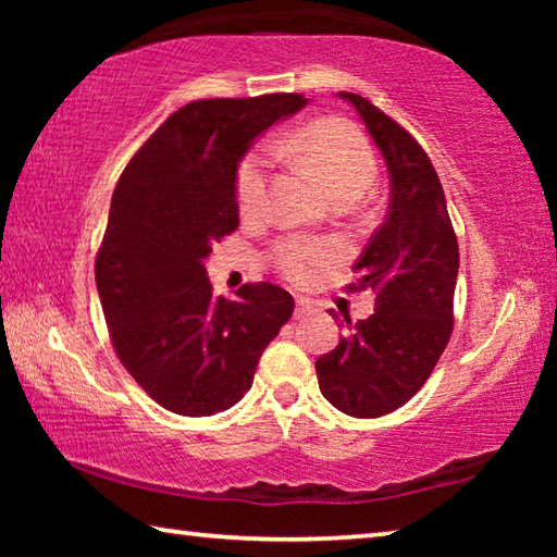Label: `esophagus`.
Masks as SVG:
<instances>
[{"mask_svg": "<svg viewBox=\"0 0 557 557\" xmlns=\"http://www.w3.org/2000/svg\"><path fill=\"white\" fill-rule=\"evenodd\" d=\"M314 309H317L314 301H309V299H305V297H297V309H295V317H297V319L312 314Z\"/></svg>", "mask_w": 557, "mask_h": 557, "instance_id": "34e87169", "label": "esophagus"}]
</instances>
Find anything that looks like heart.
Wrapping results in <instances>:
<instances>
[{
  "instance_id": "obj_1",
  "label": "heart",
  "mask_w": 557,
  "mask_h": 557,
  "mask_svg": "<svg viewBox=\"0 0 557 557\" xmlns=\"http://www.w3.org/2000/svg\"><path fill=\"white\" fill-rule=\"evenodd\" d=\"M289 147L309 166V172L322 182L332 199L348 196L356 201L379 174V159H375L371 143L351 122L334 117L309 122L295 132ZM268 166L270 159L265 149H252L248 157H243L238 166L235 201H238V211L245 219H256L265 209ZM272 258L287 280L309 282L338 262L342 252L334 243L292 235V238H282L275 245Z\"/></svg>"
}]
</instances>
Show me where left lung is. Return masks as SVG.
Returning a JSON list of instances; mask_svg holds the SVG:
<instances>
[{"label":"left lung","mask_w":557,"mask_h":557,"mask_svg":"<svg viewBox=\"0 0 557 557\" xmlns=\"http://www.w3.org/2000/svg\"><path fill=\"white\" fill-rule=\"evenodd\" d=\"M361 115L391 174L385 221L354 272L371 289L375 312L351 324L334 351L317 358L319 391L351 418L398 410L435 371L455 324L457 235L445 191L425 149L408 129L356 92H338ZM336 319L338 314L332 312Z\"/></svg>","instance_id":"left-lung-1"}]
</instances>
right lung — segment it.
I'll list each match as a JSON object with an SVG mask.
<instances>
[{"label": "right lung", "instance_id": "right-lung-1", "mask_svg": "<svg viewBox=\"0 0 557 557\" xmlns=\"http://www.w3.org/2000/svg\"><path fill=\"white\" fill-rule=\"evenodd\" d=\"M305 106L299 92L188 102L139 147L112 194L96 258L102 314L122 366L176 414L238 403L295 312L270 282L215 297L206 260L238 228L235 174L252 139Z\"/></svg>", "mask_w": 557, "mask_h": 557}]
</instances>
